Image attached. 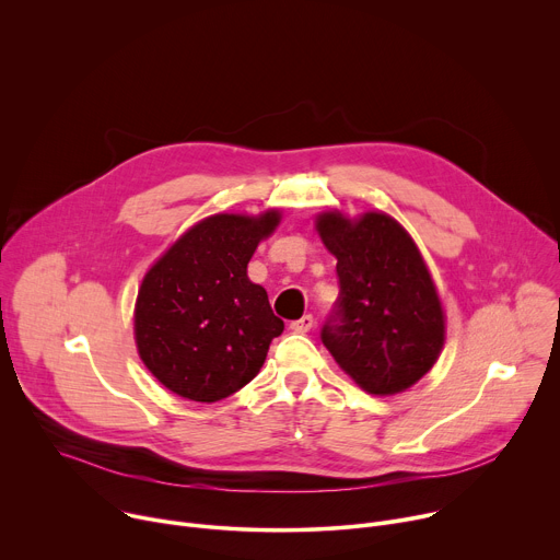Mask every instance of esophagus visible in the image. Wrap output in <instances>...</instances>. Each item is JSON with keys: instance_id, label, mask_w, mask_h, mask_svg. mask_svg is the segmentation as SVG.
<instances>
[{"instance_id": "1", "label": "esophagus", "mask_w": 560, "mask_h": 560, "mask_svg": "<svg viewBox=\"0 0 560 560\" xmlns=\"http://www.w3.org/2000/svg\"><path fill=\"white\" fill-rule=\"evenodd\" d=\"M312 326H314V318H312V314H303L301 318H296V322H292L290 324V330L292 332H310L312 330Z\"/></svg>"}]
</instances>
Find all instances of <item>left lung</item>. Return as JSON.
Masks as SVG:
<instances>
[{"label":"left lung","instance_id":"left-lung-1","mask_svg":"<svg viewBox=\"0 0 560 560\" xmlns=\"http://www.w3.org/2000/svg\"><path fill=\"white\" fill-rule=\"evenodd\" d=\"M337 257L339 299L322 341L368 394L406 392L436 363L445 314L430 270L406 228L385 212L316 217Z\"/></svg>","mask_w":560,"mask_h":560}]
</instances>
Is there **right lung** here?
Returning <instances> with one entry per match:
<instances>
[{
    "label": "right lung",
    "mask_w": 560,
    "mask_h": 560,
    "mask_svg": "<svg viewBox=\"0 0 560 560\" xmlns=\"http://www.w3.org/2000/svg\"><path fill=\"white\" fill-rule=\"evenodd\" d=\"M279 221V210L212 214L145 272L135 341L143 365L171 392L214 404L259 374L283 322L268 292L248 279V261Z\"/></svg>",
    "instance_id": "add662e5"
}]
</instances>
